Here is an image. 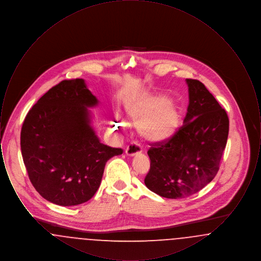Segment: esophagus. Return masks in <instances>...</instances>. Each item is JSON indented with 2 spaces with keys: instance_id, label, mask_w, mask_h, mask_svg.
Listing matches in <instances>:
<instances>
[{
  "instance_id": "1",
  "label": "esophagus",
  "mask_w": 261,
  "mask_h": 261,
  "mask_svg": "<svg viewBox=\"0 0 261 261\" xmlns=\"http://www.w3.org/2000/svg\"><path fill=\"white\" fill-rule=\"evenodd\" d=\"M142 152V148L136 144V143H131L127 146V148L125 149V153L127 155H130V156H134L138 153Z\"/></svg>"
}]
</instances>
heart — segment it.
Returning <instances> with one entry per match:
<instances>
[{
  "mask_svg": "<svg viewBox=\"0 0 261 261\" xmlns=\"http://www.w3.org/2000/svg\"><path fill=\"white\" fill-rule=\"evenodd\" d=\"M125 113L137 123L140 136L151 142L170 138L181 122V114L176 105L162 95H147L132 99L126 105ZM113 126L121 129L124 122L116 119Z\"/></svg>",
  "mask_w": 261,
  "mask_h": 261,
  "instance_id": "b5f03b06",
  "label": "heart"
}]
</instances>
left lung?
Instances as JSON below:
<instances>
[{
  "label": "left lung",
  "mask_w": 261,
  "mask_h": 261,
  "mask_svg": "<svg viewBox=\"0 0 261 261\" xmlns=\"http://www.w3.org/2000/svg\"><path fill=\"white\" fill-rule=\"evenodd\" d=\"M189 106L184 124L172 136L150 144L145 184L167 199H182L213 180L227 144L226 111L197 79H187Z\"/></svg>",
  "instance_id": "left-lung-1"
}]
</instances>
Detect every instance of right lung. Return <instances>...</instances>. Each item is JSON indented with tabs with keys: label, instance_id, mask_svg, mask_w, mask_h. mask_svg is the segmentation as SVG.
<instances>
[{
	"label": "right lung",
	"instance_id": "1",
	"mask_svg": "<svg viewBox=\"0 0 261 261\" xmlns=\"http://www.w3.org/2000/svg\"><path fill=\"white\" fill-rule=\"evenodd\" d=\"M97 102L83 79H65L25 116L20 148L27 174L53 203L72 206L92 199L107 162L123 152L101 144L90 127L86 107Z\"/></svg>",
	"mask_w": 261,
	"mask_h": 261
}]
</instances>
